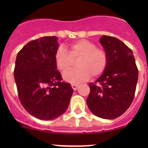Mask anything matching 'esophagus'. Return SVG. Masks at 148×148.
<instances>
[{"label":"esophagus","instance_id":"34e87169","mask_svg":"<svg viewBox=\"0 0 148 148\" xmlns=\"http://www.w3.org/2000/svg\"><path fill=\"white\" fill-rule=\"evenodd\" d=\"M71 86H72V88L73 89V90H76L78 87V84H72Z\"/></svg>","mask_w":148,"mask_h":148}]
</instances>
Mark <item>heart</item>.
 I'll return each instance as SVG.
<instances>
[{
	"label": "heart",
	"instance_id": "heart-1",
	"mask_svg": "<svg viewBox=\"0 0 148 148\" xmlns=\"http://www.w3.org/2000/svg\"><path fill=\"white\" fill-rule=\"evenodd\" d=\"M77 61L78 69L64 74V79L72 84H78L91 77H98L106 70L108 63L107 53L103 49L96 48L94 43L82 39L73 43L68 47V52L63 47L57 49L55 53V62L62 73L71 68L73 59Z\"/></svg>",
	"mask_w": 148,
	"mask_h": 148
}]
</instances>
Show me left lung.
Instances as JSON below:
<instances>
[{"mask_svg":"<svg viewBox=\"0 0 148 148\" xmlns=\"http://www.w3.org/2000/svg\"><path fill=\"white\" fill-rule=\"evenodd\" d=\"M99 41L108 55V66L97 80L89 84L87 104L95 116L113 119L131 104L138 72L133 52L121 40L102 35Z\"/></svg>","mask_w":148,"mask_h":148,"instance_id":"1","label":"left lung"}]
</instances>
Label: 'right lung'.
I'll list each match as a JSON object with an SVG mask.
<instances>
[{
    "mask_svg": "<svg viewBox=\"0 0 148 148\" xmlns=\"http://www.w3.org/2000/svg\"><path fill=\"white\" fill-rule=\"evenodd\" d=\"M58 38L44 36L27 43L18 53L14 78L18 97L30 115L53 120L65 113L73 93L62 82L55 62Z\"/></svg>",
    "mask_w": 148,
    "mask_h": 148,
    "instance_id": "1",
    "label": "right lung"
}]
</instances>
